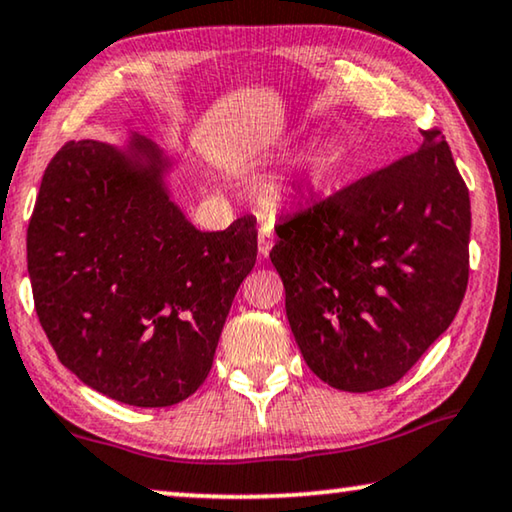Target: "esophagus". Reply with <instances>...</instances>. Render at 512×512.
Listing matches in <instances>:
<instances>
[{"label": "esophagus", "instance_id": "obj_1", "mask_svg": "<svg viewBox=\"0 0 512 512\" xmlns=\"http://www.w3.org/2000/svg\"><path fill=\"white\" fill-rule=\"evenodd\" d=\"M272 244H274V242H272L270 228H268V226L261 228V233H258V254H261V258H268Z\"/></svg>", "mask_w": 512, "mask_h": 512}]
</instances>
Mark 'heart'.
<instances>
[{"instance_id":"obj_1","label":"heart","mask_w":512,"mask_h":512,"mask_svg":"<svg viewBox=\"0 0 512 512\" xmlns=\"http://www.w3.org/2000/svg\"><path fill=\"white\" fill-rule=\"evenodd\" d=\"M328 164H330V154L328 152L318 154L314 159V166H311V180H318V177L323 175V170L328 168Z\"/></svg>"}]
</instances>
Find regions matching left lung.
Masks as SVG:
<instances>
[{
    "label": "left lung",
    "instance_id": "left-lung-1",
    "mask_svg": "<svg viewBox=\"0 0 512 512\" xmlns=\"http://www.w3.org/2000/svg\"><path fill=\"white\" fill-rule=\"evenodd\" d=\"M270 251L286 316L318 379L397 383L453 323L469 284V189L439 129L418 152L286 214Z\"/></svg>",
    "mask_w": 512,
    "mask_h": 512
}]
</instances>
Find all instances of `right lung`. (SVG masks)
<instances>
[{
    "mask_svg": "<svg viewBox=\"0 0 512 512\" xmlns=\"http://www.w3.org/2000/svg\"><path fill=\"white\" fill-rule=\"evenodd\" d=\"M145 138L120 152L71 140L43 173L27 228L41 328L85 385L143 409L201 388L233 298L256 263V219L203 233L168 198Z\"/></svg>",
    "mask_w": 512,
    "mask_h": 512,
    "instance_id": "obj_1",
    "label": "right lung"
}]
</instances>
